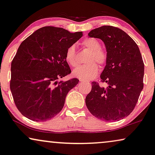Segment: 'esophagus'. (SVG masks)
I'll return each mask as SVG.
<instances>
[{"mask_svg": "<svg viewBox=\"0 0 155 155\" xmlns=\"http://www.w3.org/2000/svg\"><path fill=\"white\" fill-rule=\"evenodd\" d=\"M79 81L80 82H84V81H85V80L82 79H79Z\"/></svg>", "mask_w": 155, "mask_h": 155, "instance_id": "34e87169", "label": "esophagus"}]
</instances>
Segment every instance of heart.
I'll return each mask as SVG.
<instances>
[{
    "label": "heart",
    "instance_id": "b5f03b06",
    "mask_svg": "<svg viewBox=\"0 0 155 155\" xmlns=\"http://www.w3.org/2000/svg\"><path fill=\"white\" fill-rule=\"evenodd\" d=\"M82 45L91 51V54L88 57L89 63L80 66L73 71V75L82 79H91L97 76L99 72V66L94 61L104 66L107 61V54L101 48V44L99 41L94 38H85ZM65 61L71 67L77 66L78 61L76 58L75 46H70L66 51Z\"/></svg>",
    "mask_w": 155,
    "mask_h": 155
}]
</instances>
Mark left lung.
I'll return each instance as SVG.
<instances>
[{
  "mask_svg": "<svg viewBox=\"0 0 155 155\" xmlns=\"http://www.w3.org/2000/svg\"><path fill=\"white\" fill-rule=\"evenodd\" d=\"M88 36L104 43L107 61L100 77L108 87H101L97 82H92L86 105L98 119L119 121L134 110L144 87V65L140 51L128 34L111 25L91 30Z\"/></svg>",
  "mask_w": 155,
  "mask_h": 155,
  "instance_id": "obj_1",
  "label": "left lung"
}]
</instances>
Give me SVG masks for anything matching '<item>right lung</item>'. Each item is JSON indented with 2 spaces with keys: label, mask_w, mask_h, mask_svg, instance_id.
Returning a JSON list of instances; mask_svg holds the SVG:
<instances>
[{
  "label": "right lung",
  "mask_w": 155,
  "mask_h": 155,
  "mask_svg": "<svg viewBox=\"0 0 155 155\" xmlns=\"http://www.w3.org/2000/svg\"><path fill=\"white\" fill-rule=\"evenodd\" d=\"M82 36V32L45 26L21 43L11 62L10 89L23 116L45 121L61 111L68 92L79 83L76 78L58 81L71 72L66 51Z\"/></svg>",
  "instance_id": "1"
}]
</instances>
